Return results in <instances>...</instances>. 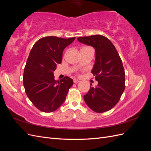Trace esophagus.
Here are the masks:
<instances>
[{
    "instance_id": "1",
    "label": "esophagus",
    "mask_w": 151,
    "mask_h": 151,
    "mask_svg": "<svg viewBox=\"0 0 151 151\" xmlns=\"http://www.w3.org/2000/svg\"><path fill=\"white\" fill-rule=\"evenodd\" d=\"M79 82H80V81H79V80L76 79H74V83H76V84H77V83H79Z\"/></svg>"
}]
</instances>
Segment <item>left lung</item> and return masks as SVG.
Returning a JSON list of instances; mask_svg holds the SVG:
<instances>
[{
	"instance_id": "obj_1",
	"label": "left lung",
	"mask_w": 151,
	"mask_h": 151,
	"mask_svg": "<svg viewBox=\"0 0 151 151\" xmlns=\"http://www.w3.org/2000/svg\"><path fill=\"white\" fill-rule=\"evenodd\" d=\"M79 42L95 49V63L91 72L98 82L91 87L84 99L96 113L110 110L119 101L125 90V74L122 61L111 42L104 36L96 35L77 38Z\"/></svg>"
}]
</instances>
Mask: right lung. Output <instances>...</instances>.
<instances>
[{
	"instance_id": "add662e5",
	"label": "right lung",
	"mask_w": 151,
	"mask_h": 151,
	"mask_svg": "<svg viewBox=\"0 0 151 151\" xmlns=\"http://www.w3.org/2000/svg\"><path fill=\"white\" fill-rule=\"evenodd\" d=\"M75 39L47 36L38 40L31 50L23 85L27 96L40 111L53 112L65 101L73 80L67 76L60 81L55 80L53 72L62 62L63 50Z\"/></svg>"
}]
</instances>
